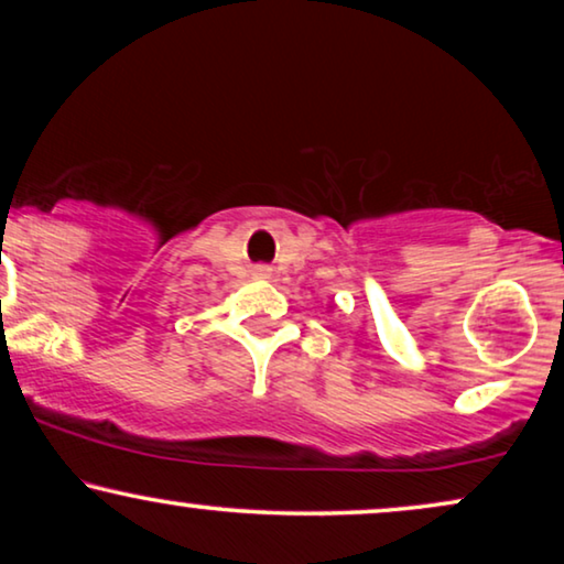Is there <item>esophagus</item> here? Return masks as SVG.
I'll list each match as a JSON object with an SVG mask.
<instances>
[{"label": "esophagus", "instance_id": "1", "mask_svg": "<svg viewBox=\"0 0 564 564\" xmlns=\"http://www.w3.org/2000/svg\"><path fill=\"white\" fill-rule=\"evenodd\" d=\"M257 272H259V274H267V272H269V269H267V267H259V269H257Z\"/></svg>", "mask_w": 564, "mask_h": 564}]
</instances>
